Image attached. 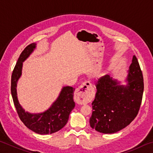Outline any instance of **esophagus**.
Instances as JSON below:
<instances>
[{
	"instance_id": "1",
	"label": "esophagus",
	"mask_w": 153,
	"mask_h": 153,
	"mask_svg": "<svg viewBox=\"0 0 153 153\" xmlns=\"http://www.w3.org/2000/svg\"><path fill=\"white\" fill-rule=\"evenodd\" d=\"M92 95L91 84L86 81L77 88L75 92V100L77 104H86L90 100Z\"/></svg>"
}]
</instances>
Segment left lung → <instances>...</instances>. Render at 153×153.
<instances>
[{"label": "left lung", "mask_w": 153, "mask_h": 153, "mask_svg": "<svg viewBox=\"0 0 153 153\" xmlns=\"http://www.w3.org/2000/svg\"><path fill=\"white\" fill-rule=\"evenodd\" d=\"M126 84L109 75L100 77L92 102L90 125L98 132L113 134L128 126L136 117L144 91V80L135 55L129 67Z\"/></svg>", "instance_id": "left-lung-1"}]
</instances>
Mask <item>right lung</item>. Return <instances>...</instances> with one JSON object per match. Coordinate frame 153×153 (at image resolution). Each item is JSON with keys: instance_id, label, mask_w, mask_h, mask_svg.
<instances>
[{"instance_id": "right-lung-1", "label": "right lung", "mask_w": 153, "mask_h": 153, "mask_svg": "<svg viewBox=\"0 0 153 153\" xmlns=\"http://www.w3.org/2000/svg\"><path fill=\"white\" fill-rule=\"evenodd\" d=\"M36 48V43H32L21 53L12 74L11 90L15 107L20 120L32 131L45 135L55 133L66 125L69 114L75 107V88L71 86H63L55 101L42 113H31L25 111L17 98V82L22 74L23 63L29 57Z\"/></svg>"}]
</instances>
